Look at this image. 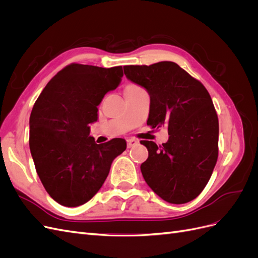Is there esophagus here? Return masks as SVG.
I'll return each instance as SVG.
<instances>
[{"mask_svg":"<svg viewBox=\"0 0 258 258\" xmlns=\"http://www.w3.org/2000/svg\"><path fill=\"white\" fill-rule=\"evenodd\" d=\"M138 144H139L138 140H136V139H127V146H128V148L134 147V146H136Z\"/></svg>","mask_w":258,"mask_h":258,"instance_id":"obj_1","label":"esophagus"}]
</instances>
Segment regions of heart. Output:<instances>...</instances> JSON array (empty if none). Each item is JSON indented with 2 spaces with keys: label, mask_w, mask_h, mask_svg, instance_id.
<instances>
[{
  "label": "heart",
  "mask_w": 258,
  "mask_h": 258,
  "mask_svg": "<svg viewBox=\"0 0 258 258\" xmlns=\"http://www.w3.org/2000/svg\"><path fill=\"white\" fill-rule=\"evenodd\" d=\"M132 86H136V85H129V86H127V87H132Z\"/></svg>",
  "instance_id": "b5f03b06"
}]
</instances>
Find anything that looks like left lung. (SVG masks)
Wrapping results in <instances>:
<instances>
[{"mask_svg":"<svg viewBox=\"0 0 258 258\" xmlns=\"http://www.w3.org/2000/svg\"><path fill=\"white\" fill-rule=\"evenodd\" d=\"M124 75L151 97L147 124L168 127V142L141 141L148 158L141 165L147 185L170 204L191 201L204 190L218 156V118L198 80L171 61L126 66Z\"/></svg>","mask_w":258,"mask_h":258,"instance_id":"obj_1","label":"left lung"}]
</instances>
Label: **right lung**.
Masks as SVG:
<instances>
[{
  "instance_id": "obj_1",
  "label": "right lung",
  "mask_w": 258,
  "mask_h": 258,
  "mask_svg": "<svg viewBox=\"0 0 258 258\" xmlns=\"http://www.w3.org/2000/svg\"><path fill=\"white\" fill-rule=\"evenodd\" d=\"M122 67L71 63L46 85L30 115V151L49 196L79 207L102 187L113 160L127 147L123 139L97 144L89 124L98 105L121 81Z\"/></svg>"
}]
</instances>
